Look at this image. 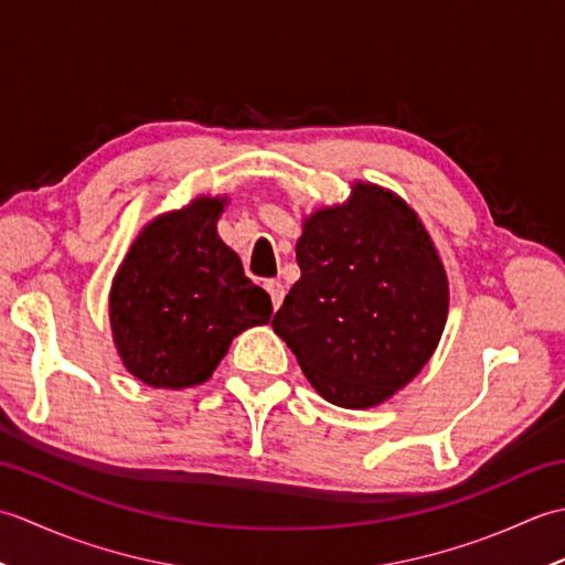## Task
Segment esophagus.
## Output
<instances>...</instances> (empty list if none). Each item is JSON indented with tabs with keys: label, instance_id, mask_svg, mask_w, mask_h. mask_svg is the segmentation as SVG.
Instances as JSON below:
<instances>
[{
	"label": "esophagus",
	"instance_id": "obj_1",
	"mask_svg": "<svg viewBox=\"0 0 565 565\" xmlns=\"http://www.w3.org/2000/svg\"><path fill=\"white\" fill-rule=\"evenodd\" d=\"M264 289L269 291V296H271V306H274V310L281 306V301H284V286H281V281H276V279H269V281H264Z\"/></svg>",
	"mask_w": 565,
	"mask_h": 565
}]
</instances>
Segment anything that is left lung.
Returning a JSON list of instances; mask_svg holds the SVG:
<instances>
[{
	"label": "left lung",
	"instance_id": "left-lung-1",
	"mask_svg": "<svg viewBox=\"0 0 565 565\" xmlns=\"http://www.w3.org/2000/svg\"><path fill=\"white\" fill-rule=\"evenodd\" d=\"M301 279L271 320L322 398L379 405L417 376L447 322L449 289L423 223L405 203L356 184L296 243Z\"/></svg>",
	"mask_w": 565,
	"mask_h": 565
}]
</instances>
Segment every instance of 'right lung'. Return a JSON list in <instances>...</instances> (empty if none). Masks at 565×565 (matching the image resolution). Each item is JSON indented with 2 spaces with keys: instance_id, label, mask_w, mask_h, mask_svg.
I'll return each mask as SVG.
<instances>
[{
  "instance_id": "1",
  "label": "right lung",
  "mask_w": 565,
  "mask_h": 565,
  "mask_svg": "<svg viewBox=\"0 0 565 565\" xmlns=\"http://www.w3.org/2000/svg\"><path fill=\"white\" fill-rule=\"evenodd\" d=\"M221 199L152 221L126 255L111 289V328L126 369L154 388H189L218 366L235 334L271 318V298L252 284L215 233Z\"/></svg>"
}]
</instances>
